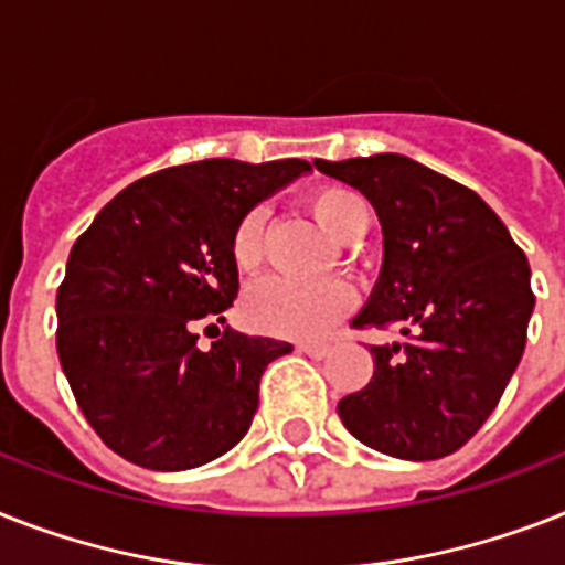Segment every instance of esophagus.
<instances>
[{
	"instance_id": "34e87169",
	"label": "esophagus",
	"mask_w": 565,
	"mask_h": 565,
	"mask_svg": "<svg viewBox=\"0 0 565 565\" xmlns=\"http://www.w3.org/2000/svg\"><path fill=\"white\" fill-rule=\"evenodd\" d=\"M298 351H305V354L313 356V360H324V356H330L333 345H328V342H301Z\"/></svg>"
}]
</instances>
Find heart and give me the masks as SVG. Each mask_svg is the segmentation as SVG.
Wrapping results in <instances>:
<instances>
[{
    "mask_svg": "<svg viewBox=\"0 0 565 565\" xmlns=\"http://www.w3.org/2000/svg\"><path fill=\"white\" fill-rule=\"evenodd\" d=\"M313 217L337 237H354L365 226V205L354 191L339 185L316 188L307 196ZM264 235H267V211L249 209L237 220L232 232V260L249 273L264 260ZM356 305V292L348 281H292V278H264L243 298V316L260 333L281 339L324 337L333 324L345 319Z\"/></svg>",
    "mask_w": 565,
    "mask_h": 565,
    "instance_id": "obj_1",
    "label": "heart"
}]
</instances>
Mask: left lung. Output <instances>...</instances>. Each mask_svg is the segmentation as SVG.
<instances>
[{
  "mask_svg": "<svg viewBox=\"0 0 565 565\" xmlns=\"http://www.w3.org/2000/svg\"><path fill=\"white\" fill-rule=\"evenodd\" d=\"M316 168L369 196L383 273L354 328L403 333L371 345L374 377L339 401L356 441L406 461L465 447L497 409L525 351L531 267L476 191L401 153Z\"/></svg>",
  "mask_w": 565,
  "mask_h": 565,
  "instance_id": "1",
  "label": "left lung"
}]
</instances>
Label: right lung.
<instances>
[{
  "label": "right lung",
  "instance_id": "add662e5",
  "mask_svg": "<svg viewBox=\"0 0 565 565\" xmlns=\"http://www.w3.org/2000/svg\"><path fill=\"white\" fill-rule=\"evenodd\" d=\"M305 159H205L136 179L68 252L57 354L77 406L113 452L148 470H191L228 452L258 412L260 374L290 342L196 324L237 298L232 232Z\"/></svg>",
  "mask_w": 565,
  "mask_h": 565
}]
</instances>
